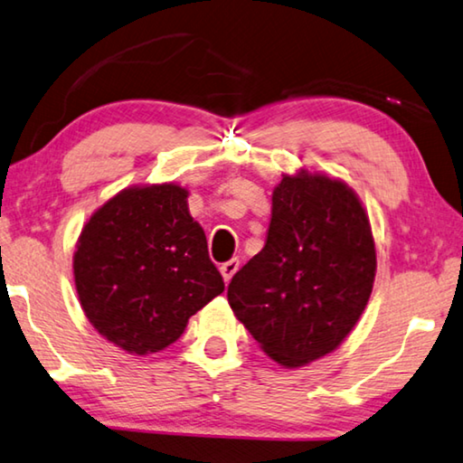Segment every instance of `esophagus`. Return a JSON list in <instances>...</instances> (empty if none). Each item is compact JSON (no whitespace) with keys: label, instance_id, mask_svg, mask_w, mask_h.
Masks as SVG:
<instances>
[{"label":"esophagus","instance_id":"1","mask_svg":"<svg viewBox=\"0 0 463 463\" xmlns=\"http://www.w3.org/2000/svg\"><path fill=\"white\" fill-rule=\"evenodd\" d=\"M238 269H240V260L238 259H232V260L223 262L222 267H219V270H222V275H223V281L230 283L232 277L238 272Z\"/></svg>","mask_w":463,"mask_h":463}]
</instances>
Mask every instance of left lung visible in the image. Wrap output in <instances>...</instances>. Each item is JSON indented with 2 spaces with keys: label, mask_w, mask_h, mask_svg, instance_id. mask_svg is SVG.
I'll use <instances>...</instances> for the list:
<instances>
[{
  "label": "left lung",
  "mask_w": 463,
  "mask_h": 463,
  "mask_svg": "<svg viewBox=\"0 0 463 463\" xmlns=\"http://www.w3.org/2000/svg\"><path fill=\"white\" fill-rule=\"evenodd\" d=\"M375 267L369 217L353 188L324 174H285L267 244L233 275L227 301L272 361L301 367L354 328Z\"/></svg>",
  "instance_id": "obj_1"
}]
</instances>
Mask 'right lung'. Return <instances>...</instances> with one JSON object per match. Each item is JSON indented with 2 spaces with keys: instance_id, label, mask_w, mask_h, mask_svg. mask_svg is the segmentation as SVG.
Returning <instances> with one entry per match:
<instances>
[{
  "instance_id": "add662e5",
  "label": "right lung",
  "mask_w": 463,
  "mask_h": 463,
  "mask_svg": "<svg viewBox=\"0 0 463 463\" xmlns=\"http://www.w3.org/2000/svg\"><path fill=\"white\" fill-rule=\"evenodd\" d=\"M186 196L172 182L125 188L90 217L78 240L73 277L83 312L131 354L164 351L225 289Z\"/></svg>"
}]
</instances>
